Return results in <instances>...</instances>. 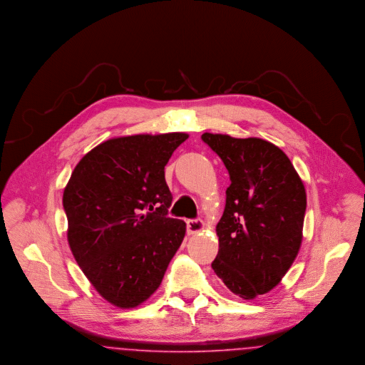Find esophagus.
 Instances as JSON below:
<instances>
[{
	"label": "esophagus",
	"mask_w": 365,
	"mask_h": 365,
	"mask_svg": "<svg viewBox=\"0 0 365 365\" xmlns=\"http://www.w3.org/2000/svg\"><path fill=\"white\" fill-rule=\"evenodd\" d=\"M205 228L204 221L201 219H192L187 221V234L194 235L201 232Z\"/></svg>",
	"instance_id": "obj_1"
}]
</instances>
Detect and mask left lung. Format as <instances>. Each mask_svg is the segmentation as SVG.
I'll return each mask as SVG.
<instances>
[{
  "mask_svg": "<svg viewBox=\"0 0 365 365\" xmlns=\"http://www.w3.org/2000/svg\"><path fill=\"white\" fill-rule=\"evenodd\" d=\"M202 140L231 179L212 267L230 291L252 300L278 285L297 257L306 189L288 156L269 141L212 133Z\"/></svg>",
  "mask_w": 365,
  "mask_h": 365,
  "instance_id": "8db88e82",
  "label": "left lung"
}]
</instances>
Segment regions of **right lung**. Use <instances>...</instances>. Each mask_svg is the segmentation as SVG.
I'll use <instances>...</instances> for the list:
<instances>
[{
	"label": "right lung",
	"instance_id": "add662e5",
	"mask_svg": "<svg viewBox=\"0 0 365 365\" xmlns=\"http://www.w3.org/2000/svg\"><path fill=\"white\" fill-rule=\"evenodd\" d=\"M186 133L135 134L95 146L63 190L68 242L83 273L108 303L134 308L160 287L186 222L167 216L164 167Z\"/></svg>",
	"mask_w": 365,
	"mask_h": 365
}]
</instances>
